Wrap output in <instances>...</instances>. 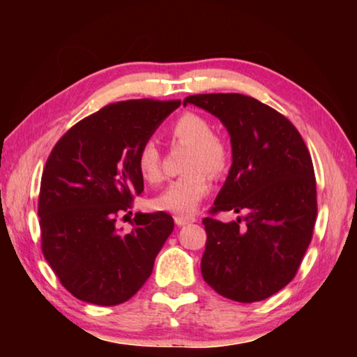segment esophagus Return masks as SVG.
Returning a JSON list of instances; mask_svg holds the SVG:
<instances>
[{"mask_svg":"<svg viewBox=\"0 0 357 357\" xmlns=\"http://www.w3.org/2000/svg\"><path fill=\"white\" fill-rule=\"evenodd\" d=\"M174 221H175V224H177V226H185V224L197 221V218H195V216H180V214H177V216L174 218Z\"/></svg>","mask_w":357,"mask_h":357,"instance_id":"obj_1","label":"esophagus"}]
</instances>
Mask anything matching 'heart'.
Masks as SVG:
<instances>
[{"label": "heart", "mask_w": 357, "mask_h": 357, "mask_svg": "<svg viewBox=\"0 0 357 357\" xmlns=\"http://www.w3.org/2000/svg\"><path fill=\"white\" fill-rule=\"evenodd\" d=\"M170 139L187 146L182 177L174 180L164 192L153 199L159 211L190 214L198 208L211 190L213 178L221 177L231 165V146L226 138L214 133L213 123L197 112H185L169 128ZM136 167L144 182L151 185L162 180L160 153L154 141H144L136 154Z\"/></svg>", "instance_id": "heart-1"}]
</instances>
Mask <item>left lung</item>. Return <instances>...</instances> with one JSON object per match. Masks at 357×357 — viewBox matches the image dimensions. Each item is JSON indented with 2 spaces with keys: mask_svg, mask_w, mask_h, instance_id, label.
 Instances as JSON below:
<instances>
[{
  "mask_svg": "<svg viewBox=\"0 0 357 357\" xmlns=\"http://www.w3.org/2000/svg\"><path fill=\"white\" fill-rule=\"evenodd\" d=\"M187 104L216 115L232 144L226 183L203 219V280L231 301L268 299L292 281L314 236L317 183L309 149L284 115L253 97L197 94ZM222 211L244 216L222 223L215 219Z\"/></svg>",
  "mask_w": 357,
  "mask_h": 357,
  "instance_id": "obj_1",
  "label": "left lung"
}]
</instances>
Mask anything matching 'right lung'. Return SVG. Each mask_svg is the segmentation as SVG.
Here are the masks:
<instances>
[{
  "label": "right lung",
  "mask_w": 357,
  "mask_h": 357,
  "mask_svg": "<svg viewBox=\"0 0 357 357\" xmlns=\"http://www.w3.org/2000/svg\"><path fill=\"white\" fill-rule=\"evenodd\" d=\"M178 105L153 99L105 105L71 126L48 155L38 195L42 252L79 301L123 304L153 273L174 231L172 216L138 213L128 234L115 224L144 190L136 167L139 146Z\"/></svg>",
  "instance_id": "obj_1"
}]
</instances>
